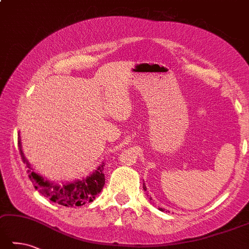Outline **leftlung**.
Masks as SVG:
<instances>
[{
	"mask_svg": "<svg viewBox=\"0 0 249 249\" xmlns=\"http://www.w3.org/2000/svg\"><path fill=\"white\" fill-rule=\"evenodd\" d=\"M143 189H144V191H146V186H145V183H143ZM152 199V198H151ZM159 210H160V212H163V209L162 208H158Z\"/></svg>",
	"mask_w": 249,
	"mask_h": 249,
	"instance_id": "obj_1",
	"label": "left lung"
}]
</instances>
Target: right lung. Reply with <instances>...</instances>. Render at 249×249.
<instances>
[{
	"instance_id": "right-lung-1",
	"label": "right lung",
	"mask_w": 249,
	"mask_h": 249,
	"mask_svg": "<svg viewBox=\"0 0 249 249\" xmlns=\"http://www.w3.org/2000/svg\"><path fill=\"white\" fill-rule=\"evenodd\" d=\"M19 135V133H18ZM18 148H19L21 160L27 167V173L35 189L50 200L57 203L65 207H79L84 204L92 203L96 196L101 193L105 184L104 161L100 163L91 175L82 179L57 183L46 179L43 176L36 173L30 162L28 161L22 151L20 135L18 137Z\"/></svg>"
}]
</instances>
